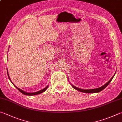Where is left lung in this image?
I'll return each instance as SVG.
<instances>
[{"label": "left lung", "instance_id": "obj_1", "mask_svg": "<svg viewBox=\"0 0 122 122\" xmlns=\"http://www.w3.org/2000/svg\"><path fill=\"white\" fill-rule=\"evenodd\" d=\"M114 76V75L113 76V77ZM113 77H112V78L110 79V80L108 81V82L105 84V85H103L102 86H101L100 87H99V88H94V89H90V90H84V89H81V88H78L76 87V86H75L74 85H71V86H72V87L75 88V90H77V91H79L81 92H83V93H97V92H99L101 91L102 90H103V89H105V88L107 87V86L108 85V84H109L110 81H112V78H113Z\"/></svg>", "mask_w": 122, "mask_h": 122}]
</instances>
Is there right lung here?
<instances>
[{
  "mask_svg": "<svg viewBox=\"0 0 122 122\" xmlns=\"http://www.w3.org/2000/svg\"><path fill=\"white\" fill-rule=\"evenodd\" d=\"M7 74H8V78H9V79H10V81H11V80H10V76H9V75H8V72H7ZM11 82H12V81H11ZM12 84H13V83H12ZM13 85H14V84H13ZM14 86H15V87H16V88H17V89L21 93H22L24 95H26V96H35V95H37V94H41V93L45 92V91L46 90V89H47V87H48V86H47L46 87L43 88V90H41V91H37V92H34V93H28V92H24V91H23V90L20 89V88H19L18 87H16V86H15V85H14Z\"/></svg>",
  "mask_w": 122,
  "mask_h": 122,
  "instance_id": "obj_1",
  "label": "right lung"
}]
</instances>
